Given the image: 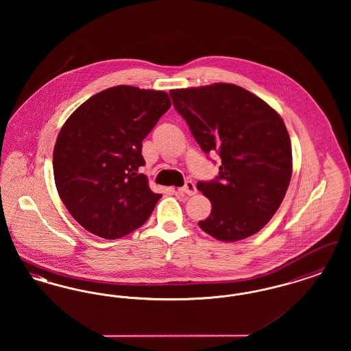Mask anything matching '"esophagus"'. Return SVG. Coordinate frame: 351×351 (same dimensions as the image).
Masks as SVG:
<instances>
[{"label":"esophagus","mask_w":351,"mask_h":351,"mask_svg":"<svg viewBox=\"0 0 351 351\" xmlns=\"http://www.w3.org/2000/svg\"><path fill=\"white\" fill-rule=\"evenodd\" d=\"M178 192L186 195V196H193L197 192V189H196V185L192 183V182H186L184 186L178 189Z\"/></svg>","instance_id":"1"}]
</instances>
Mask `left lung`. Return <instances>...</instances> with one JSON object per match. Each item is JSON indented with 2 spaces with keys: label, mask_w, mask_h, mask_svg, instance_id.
<instances>
[{
  "label": "left lung",
  "mask_w": 351,
  "mask_h": 351,
  "mask_svg": "<svg viewBox=\"0 0 351 351\" xmlns=\"http://www.w3.org/2000/svg\"><path fill=\"white\" fill-rule=\"evenodd\" d=\"M169 96L201 150L221 158L217 178L197 183L212 202L199 226L223 242L258 233L279 209L292 176L283 119L234 84L172 89Z\"/></svg>",
  "instance_id": "1"
}]
</instances>
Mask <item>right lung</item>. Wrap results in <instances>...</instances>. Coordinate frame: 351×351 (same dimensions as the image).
I'll return each mask as SVG.
<instances>
[{
	"mask_svg": "<svg viewBox=\"0 0 351 351\" xmlns=\"http://www.w3.org/2000/svg\"><path fill=\"white\" fill-rule=\"evenodd\" d=\"M169 108L163 90L117 85L85 101L63 125L53 147L55 184L89 233L117 239L150 217L162 195L138 173L142 141Z\"/></svg>",
	"mask_w": 351,
	"mask_h": 351,
	"instance_id": "add662e5",
	"label": "right lung"
}]
</instances>
